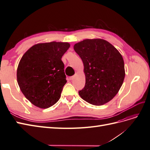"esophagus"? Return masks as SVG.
Instances as JSON below:
<instances>
[{
	"label": "esophagus",
	"instance_id": "obj_1",
	"mask_svg": "<svg viewBox=\"0 0 150 150\" xmlns=\"http://www.w3.org/2000/svg\"><path fill=\"white\" fill-rule=\"evenodd\" d=\"M74 76H71V77H69V79L70 80H73L74 79Z\"/></svg>",
	"mask_w": 150,
	"mask_h": 150
}]
</instances>
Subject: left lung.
Returning <instances> with one entry per match:
<instances>
[{
	"instance_id": "8db88e82",
	"label": "left lung",
	"mask_w": 150,
	"mask_h": 150,
	"mask_svg": "<svg viewBox=\"0 0 150 150\" xmlns=\"http://www.w3.org/2000/svg\"><path fill=\"white\" fill-rule=\"evenodd\" d=\"M84 64L86 83L79 94L84 101L101 106L118 93L125 76L119 51L105 40L86 39L74 46Z\"/></svg>"
}]
</instances>
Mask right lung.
Returning a JSON list of instances; mask_svg holds the SVG:
<instances>
[{
    "label": "right lung",
    "instance_id": "add662e5",
    "mask_svg": "<svg viewBox=\"0 0 150 150\" xmlns=\"http://www.w3.org/2000/svg\"><path fill=\"white\" fill-rule=\"evenodd\" d=\"M67 42L35 44L22 57L17 79L22 93L35 106L46 109L56 104L67 83L62 56Z\"/></svg>",
    "mask_w": 150,
    "mask_h": 150
}]
</instances>
